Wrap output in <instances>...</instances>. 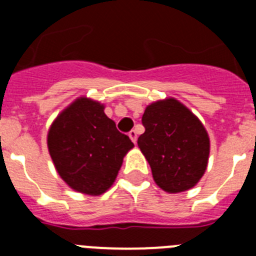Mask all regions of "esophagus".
<instances>
[{
    "label": "esophagus",
    "instance_id": "obj_1",
    "mask_svg": "<svg viewBox=\"0 0 256 256\" xmlns=\"http://www.w3.org/2000/svg\"><path fill=\"white\" fill-rule=\"evenodd\" d=\"M128 136H130V138L132 140V141L134 142V144H136V142H137V132H136L134 130H130V132L128 133Z\"/></svg>",
    "mask_w": 256,
    "mask_h": 256
}]
</instances>
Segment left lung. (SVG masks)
<instances>
[{"label": "left lung", "mask_w": 256, "mask_h": 256, "mask_svg": "<svg viewBox=\"0 0 256 256\" xmlns=\"http://www.w3.org/2000/svg\"><path fill=\"white\" fill-rule=\"evenodd\" d=\"M142 124L144 133L137 144L156 184L168 194L195 187L206 170L210 152L209 134L200 119L169 97L144 108Z\"/></svg>", "instance_id": "left-lung-1"}]
</instances>
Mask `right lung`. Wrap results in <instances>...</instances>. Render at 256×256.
I'll list each match as a JSON object with an SVG mask.
<instances>
[{
  "instance_id": "obj_1",
  "label": "right lung",
  "mask_w": 256,
  "mask_h": 256,
  "mask_svg": "<svg viewBox=\"0 0 256 256\" xmlns=\"http://www.w3.org/2000/svg\"><path fill=\"white\" fill-rule=\"evenodd\" d=\"M105 105L82 96L52 122L47 146L61 180L74 191L100 196L115 182L124 156L134 148L104 112Z\"/></svg>"
}]
</instances>
